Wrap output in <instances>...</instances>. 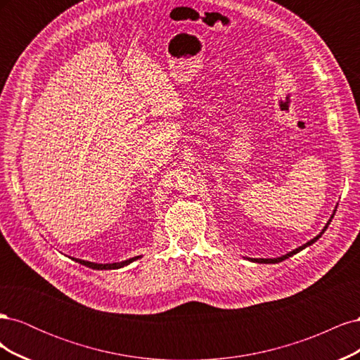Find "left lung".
Masks as SVG:
<instances>
[{
  "label": "left lung",
  "mask_w": 360,
  "mask_h": 360,
  "mask_svg": "<svg viewBox=\"0 0 360 360\" xmlns=\"http://www.w3.org/2000/svg\"><path fill=\"white\" fill-rule=\"evenodd\" d=\"M330 221H332V217H330ZM330 221L328 222V225H326L324 226V230L317 236V237H314L312 238V240H309L307 245H303V246H300V248H297V249H294V250H291V252L290 254H287V255H282V257H279V258H252V261H255V263H267V264H274V263H279V261H284V259H287L288 257H291V255H294V254H297V252H300V250L302 249H304V248H307V246H309V245H312L314 242H317L319 240V238L321 237V234L326 231V228H328L329 226V224H330Z\"/></svg>",
  "instance_id": "obj_1"
}]
</instances>
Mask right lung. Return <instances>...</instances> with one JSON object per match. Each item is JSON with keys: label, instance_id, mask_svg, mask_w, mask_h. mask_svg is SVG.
<instances>
[{"label": "right lung", "instance_id": "obj_1", "mask_svg": "<svg viewBox=\"0 0 360 360\" xmlns=\"http://www.w3.org/2000/svg\"><path fill=\"white\" fill-rule=\"evenodd\" d=\"M139 257H134V258H130V259H126V261H122V263H112V264H97V263H91V261H84V259H75V261H78V263H81V264H84V266H86V267H91V269H97V270H108V269H120V267H123V266H127L129 263H132V261H135V259H138Z\"/></svg>", "mask_w": 360, "mask_h": 360}]
</instances>
